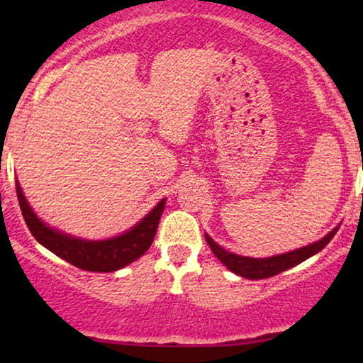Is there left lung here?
<instances>
[{
	"label": "left lung",
	"mask_w": 363,
	"mask_h": 363,
	"mask_svg": "<svg viewBox=\"0 0 363 363\" xmlns=\"http://www.w3.org/2000/svg\"><path fill=\"white\" fill-rule=\"evenodd\" d=\"M338 228L340 227L333 228L329 234L324 235L323 239L318 240V242H312L309 245H303L301 249H295V251L277 254V256H269V257L239 256V254L228 252L227 249L222 247V245L216 244L208 234H205V239L215 256L218 257V261H222L232 273L239 274V277L249 278V280H262V278H269L281 272H286V269L301 264L302 261L309 259L311 256H314V254L323 251V249L329 244V240H331L336 232H338Z\"/></svg>",
	"instance_id": "1"
}]
</instances>
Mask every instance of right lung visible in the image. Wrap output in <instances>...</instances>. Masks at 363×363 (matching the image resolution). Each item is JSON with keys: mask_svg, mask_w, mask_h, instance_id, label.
<instances>
[{"mask_svg": "<svg viewBox=\"0 0 363 363\" xmlns=\"http://www.w3.org/2000/svg\"><path fill=\"white\" fill-rule=\"evenodd\" d=\"M16 196H18L22 215L27 223L28 230L35 237V240L45 249L60 256L61 259L68 261L69 264L85 272L97 273H112L124 266L131 264L138 257L143 256L155 239L158 222L164 213L165 198L160 199L153 210L147 216L133 225L131 228L123 234L102 240H89L82 237H74L57 228L49 227L48 223L37 216V213L28 205L20 182L15 181Z\"/></svg>", "mask_w": 363, "mask_h": 363, "instance_id": "1", "label": "right lung"}]
</instances>
